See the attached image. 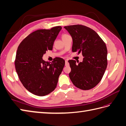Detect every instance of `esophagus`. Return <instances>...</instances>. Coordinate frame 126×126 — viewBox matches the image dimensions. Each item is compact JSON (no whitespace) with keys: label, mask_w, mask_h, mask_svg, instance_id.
<instances>
[{"label":"esophagus","mask_w":126,"mask_h":126,"mask_svg":"<svg viewBox=\"0 0 126 126\" xmlns=\"http://www.w3.org/2000/svg\"><path fill=\"white\" fill-rule=\"evenodd\" d=\"M69 63H68V61L67 60H65V66H68Z\"/></svg>","instance_id":"34e87169"}]
</instances>
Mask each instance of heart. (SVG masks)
I'll return each mask as SVG.
<instances>
[{
  "instance_id": "heart-1",
  "label": "heart",
  "mask_w": 126,
  "mask_h": 126,
  "mask_svg": "<svg viewBox=\"0 0 126 126\" xmlns=\"http://www.w3.org/2000/svg\"><path fill=\"white\" fill-rule=\"evenodd\" d=\"M68 36V35H67V34H63V37H65V36Z\"/></svg>"
}]
</instances>
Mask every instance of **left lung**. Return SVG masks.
I'll use <instances>...</instances> for the list:
<instances>
[{
	"instance_id": "obj_1",
	"label": "left lung",
	"mask_w": 126,
	"mask_h": 126,
	"mask_svg": "<svg viewBox=\"0 0 126 126\" xmlns=\"http://www.w3.org/2000/svg\"><path fill=\"white\" fill-rule=\"evenodd\" d=\"M64 28L73 39L72 51L82 52V62L69 60V78L75 87L87 90L96 87L102 79L107 65L105 43L94 30L86 26L72 25Z\"/></svg>"
}]
</instances>
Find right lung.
<instances>
[{
    "label": "right lung",
    "instance_id": "obj_1",
    "mask_svg": "<svg viewBox=\"0 0 126 126\" xmlns=\"http://www.w3.org/2000/svg\"><path fill=\"white\" fill-rule=\"evenodd\" d=\"M62 29H39L24 38L17 48L15 66L20 81L27 90L43 96L56 89L65 61L57 57L52 63L43 60L47 50H52L54 42Z\"/></svg>",
    "mask_w": 126,
    "mask_h": 126
}]
</instances>
